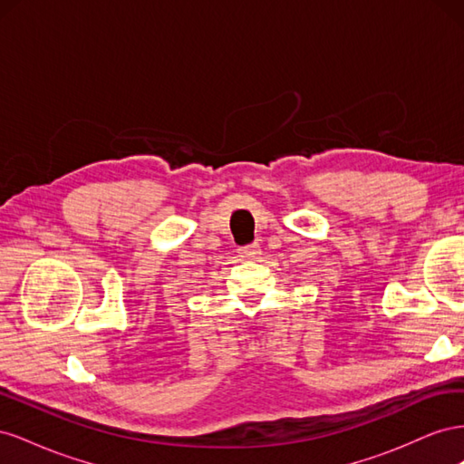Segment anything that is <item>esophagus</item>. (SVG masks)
Returning a JSON list of instances; mask_svg holds the SVG:
<instances>
[{"instance_id": "obj_1", "label": "esophagus", "mask_w": 464, "mask_h": 464, "mask_svg": "<svg viewBox=\"0 0 464 464\" xmlns=\"http://www.w3.org/2000/svg\"><path fill=\"white\" fill-rule=\"evenodd\" d=\"M237 254H240L246 259H257L261 256V249H259V244L254 242V244H249V246H244V247L237 249Z\"/></svg>"}]
</instances>
